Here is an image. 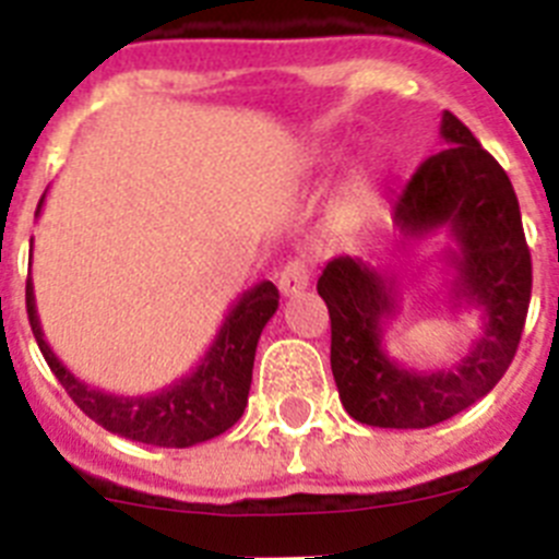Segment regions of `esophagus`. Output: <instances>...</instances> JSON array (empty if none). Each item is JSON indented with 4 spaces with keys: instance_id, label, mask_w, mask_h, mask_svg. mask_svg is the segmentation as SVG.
<instances>
[{
    "instance_id": "esophagus-1",
    "label": "esophagus",
    "mask_w": 559,
    "mask_h": 559,
    "mask_svg": "<svg viewBox=\"0 0 559 559\" xmlns=\"http://www.w3.org/2000/svg\"><path fill=\"white\" fill-rule=\"evenodd\" d=\"M276 285H280V294L283 296L302 294V290L310 285L308 263H305V260H299V257H296V260H290V263L280 271V280H276Z\"/></svg>"
}]
</instances>
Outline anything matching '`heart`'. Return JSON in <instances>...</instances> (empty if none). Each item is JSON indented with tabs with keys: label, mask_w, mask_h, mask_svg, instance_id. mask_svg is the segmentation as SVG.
<instances>
[{
	"label": "heart",
	"mask_w": 559,
	"mask_h": 559,
	"mask_svg": "<svg viewBox=\"0 0 559 559\" xmlns=\"http://www.w3.org/2000/svg\"><path fill=\"white\" fill-rule=\"evenodd\" d=\"M360 199H364V190H360V187H355V190L347 195V201L341 204L338 218H341V221H349V218H353L355 212H358V206H360Z\"/></svg>",
	"instance_id": "obj_1"
}]
</instances>
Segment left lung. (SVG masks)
<instances>
[{
    "mask_svg": "<svg viewBox=\"0 0 559 559\" xmlns=\"http://www.w3.org/2000/svg\"><path fill=\"white\" fill-rule=\"evenodd\" d=\"M445 147L428 156L392 206L406 237L448 229L451 302L481 310V335L451 369L414 372L383 349L397 316V290L360 257H333L319 276L330 310V367L341 406L364 426L431 428L471 408L515 358L532 296V257L510 176L471 128L442 114Z\"/></svg>",
    "mask_w": 559,
    "mask_h": 559,
    "instance_id": "1",
    "label": "left lung"
}]
</instances>
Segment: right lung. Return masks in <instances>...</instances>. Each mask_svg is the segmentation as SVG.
I'll return each instance as SVG.
<instances>
[{
  "mask_svg": "<svg viewBox=\"0 0 559 559\" xmlns=\"http://www.w3.org/2000/svg\"><path fill=\"white\" fill-rule=\"evenodd\" d=\"M44 195L38 201V212L44 206ZM24 296H27L29 328L36 335L38 349L52 374L61 380L69 397L75 400V406L106 431L156 448L199 445V442L229 431L237 419L243 417V408L249 403L257 341L280 308V290L274 288V283H257L231 305L218 335L204 358L199 360V367L185 378L173 380L170 386L159 389V392L126 397V394L88 386L69 372L44 338L33 280H27Z\"/></svg>",
  "mask_w": 559,
  "mask_h": 559,
  "instance_id": "right-lung-1",
  "label": "right lung"
}]
</instances>
